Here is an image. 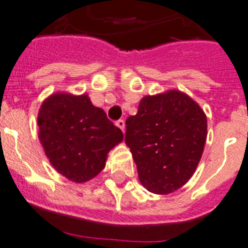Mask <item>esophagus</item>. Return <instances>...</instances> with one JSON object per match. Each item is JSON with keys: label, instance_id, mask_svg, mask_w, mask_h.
Listing matches in <instances>:
<instances>
[{"label": "esophagus", "instance_id": "esophagus-1", "mask_svg": "<svg viewBox=\"0 0 248 248\" xmlns=\"http://www.w3.org/2000/svg\"><path fill=\"white\" fill-rule=\"evenodd\" d=\"M115 124H117V127H119V129L122 130V133H124V126H126V124H124V119H119V121H117Z\"/></svg>", "mask_w": 248, "mask_h": 248}]
</instances>
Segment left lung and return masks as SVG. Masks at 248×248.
<instances>
[{"mask_svg":"<svg viewBox=\"0 0 248 248\" xmlns=\"http://www.w3.org/2000/svg\"><path fill=\"white\" fill-rule=\"evenodd\" d=\"M208 135L203 110L184 92L143 97L138 113L126 119L124 142L151 193L175 192L193 176Z\"/></svg>","mask_w":248,"mask_h":248,"instance_id":"obj_1","label":"left lung"}]
</instances>
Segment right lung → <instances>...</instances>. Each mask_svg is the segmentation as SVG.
Wrapping results in <instances>:
<instances>
[{
  "mask_svg": "<svg viewBox=\"0 0 248 248\" xmlns=\"http://www.w3.org/2000/svg\"><path fill=\"white\" fill-rule=\"evenodd\" d=\"M39 140L51 166L73 183H85L105 168L108 154L124 134L88 94L58 92L38 113Z\"/></svg>",
  "mask_w": 248,
  "mask_h": 248,
  "instance_id": "1",
  "label": "right lung"
}]
</instances>
